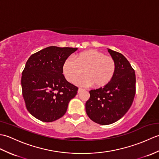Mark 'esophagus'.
<instances>
[{
	"label": "esophagus",
	"instance_id": "obj_1",
	"mask_svg": "<svg viewBox=\"0 0 159 159\" xmlns=\"http://www.w3.org/2000/svg\"><path fill=\"white\" fill-rule=\"evenodd\" d=\"M81 90H83V89L82 88H80V87H79V89H78V92H80V91H81Z\"/></svg>",
	"mask_w": 159,
	"mask_h": 159
}]
</instances>
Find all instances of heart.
I'll return each mask as SVG.
<instances>
[{
    "instance_id": "b5f03b06",
    "label": "heart",
    "mask_w": 159,
    "mask_h": 159,
    "mask_svg": "<svg viewBox=\"0 0 159 159\" xmlns=\"http://www.w3.org/2000/svg\"><path fill=\"white\" fill-rule=\"evenodd\" d=\"M116 61L112 57L105 55L100 50L89 49L67 58L63 62L62 71L67 81L80 86L93 85L102 87L109 83L116 72Z\"/></svg>"
}]
</instances>
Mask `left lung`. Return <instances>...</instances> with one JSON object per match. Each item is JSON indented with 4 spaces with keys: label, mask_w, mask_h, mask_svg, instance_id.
<instances>
[{
    "label": "left lung",
    "mask_w": 159,
    "mask_h": 159,
    "mask_svg": "<svg viewBox=\"0 0 159 159\" xmlns=\"http://www.w3.org/2000/svg\"><path fill=\"white\" fill-rule=\"evenodd\" d=\"M116 61V72L107 85L89 91L85 103L87 116L94 122L108 125L122 117L130 109L136 93L134 70L122 54L108 49Z\"/></svg>",
    "instance_id": "1"
}]
</instances>
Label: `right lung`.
I'll use <instances>...</instances> for the list:
<instances>
[{
    "label": "right lung",
    "mask_w": 159,
    "mask_h": 159,
    "mask_svg": "<svg viewBox=\"0 0 159 159\" xmlns=\"http://www.w3.org/2000/svg\"><path fill=\"white\" fill-rule=\"evenodd\" d=\"M76 48L50 46L29 57L22 71V96L26 109L44 122L59 119L66 113L70 100L79 89L67 82L63 62Z\"/></svg>",
    "instance_id": "1"
}]
</instances>
